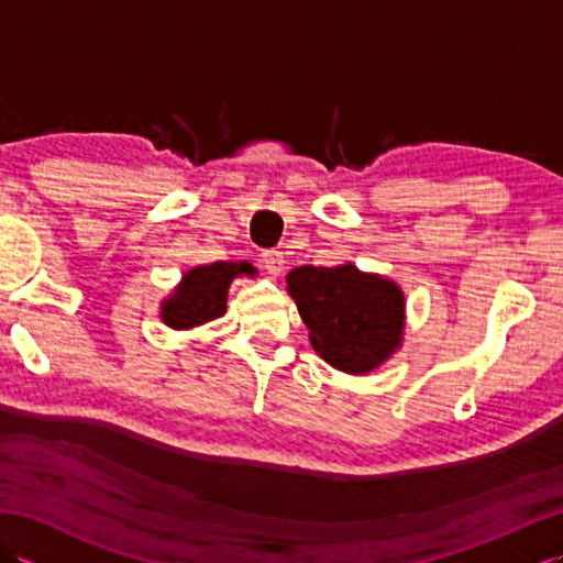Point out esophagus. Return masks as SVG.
<instances>
[{"label": "esophagus", "mask_w": 563, "mask_h": 563, "mask_svg": "<svg viewBox=\"0 0 563 563\" xmlns=\"http://www.w3.org/2000/svg\"><path fill=\"white\" fill-rule=\"evenodd\" d=\"M261 263H263V268H266L271 275H280V273H283V263H285L283 251L266 249V251H263V254H261Z\"/></svg>", "instance_id": "34e87169"}]
</instances>
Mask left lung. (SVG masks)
Listing matches in <instances>:
<instances>
[{"label": "left lung", "instance_id": "obj_1", "mask_svg": "<svg viewBox=\"0 0 563 563\" xmlns=\"http://www.w3.org/2000/svg\"><path fill=\"white\" fill-rule=\"evenodd\" d=\"M312 349L341 373L367 375L397 353L404 339V292L394 280L357 271L353 263L288 273Z\"/></svg>", "mask_w": 563, "mask_h": 563}]
</instances>
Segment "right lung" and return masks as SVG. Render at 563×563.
<instances>
[{
	"instance_id": "add662e5",
	"label": "right lung",
	"mask_w": 563,
	"mask_h": 563,
	"mask_svg": "<svg viewBox=\"0 0 563 563\" xmlns=\"http://www.w3.org/2000/svg\"><path fill=\"white\" fill-rule=\"evenodd\" d=\"M254 275L251 263H208L188 271L162 302V321L172 329H194L227 312V290L236 275Z\"/></svg>"
}]
</instances>
